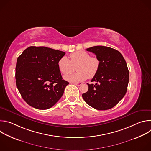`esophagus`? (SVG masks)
<instances>
[{"label":"esophagus","mask_w":151,"mask_h":151,"mask_svg":"<svg viewBox=\"0 0 151 151\" xmlns=\"http://www.w3.org/2000/svg\"><path fill=\"white\" fill-rule=\"evenodd\" d=\"M75 85H77V86H79L81 85H82V83L81 82H74L73 83Z\"/></svg>","instance_id":"1"}]
</instances>
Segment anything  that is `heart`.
<instances>
[{
  "label": "heart",
  "instance_id": "1",
  "mask_svg": "<svg viewBox=\"0 0 151 151\" xmlns=\"http://www.w3.org/2000/svg\"><path fill=\"white\" fill-rule=\"evenodd\" d=\"M70 60L66 56L62 57L58 61V66L60 71L67 75L74 70L77 66L76 73L66 75L64 79L71 82L83 81L93 78L97 73L100 68V61L96 57L90 56V54L83 51H78L70 54Z\"/></svg>",
  "mask_w": 151,
  "mask_h": 151
}]
</instances>
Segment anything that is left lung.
<instances>
[{
    "mask_svg": "<svg viewBox=\"0 0 151 151\" xmlns=\"http://www.w3.org/2000/svg\"><path fill=\"white\" fill-rule=\"evenodd\" d=\"M95 54L100 61L97 73L87 83L88 90L82 95L89 106L97 110L112 108L125 96L129 81V71L125 59L117 50L104 46L86 50Z\"/></svg>",
    "mask_w": 151,
    "mask_h": 151,
    "instance_id": "1",
    "label": "left lung"
}]
</instances>
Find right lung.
Wrapping results in <instances>:
<instances>
[{"label":"right lung","mask_w":151,"mask_h":151,"mask_svg":"<svg viewBox=\"0 0 151 151\" xmlns=\"http://www.w3.org/2000/svg\"><path fill=\"white\" fill-rule=\"evenodd\" d=\"M65 52L45 47H30L17 58V87L23 99L36 109L52 107L69 83L63 79L59 60Z\"/></svg>","instance_id":"add662e5"}]
</instances>
